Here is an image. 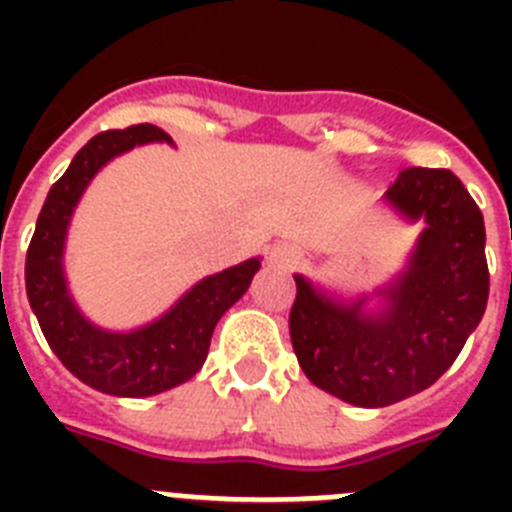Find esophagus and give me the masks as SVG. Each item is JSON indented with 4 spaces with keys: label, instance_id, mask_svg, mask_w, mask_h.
Listing matches in <instances>:
<instances>
[{
    "label": "esophagus",
    "instance_id": "esophagus-1",
    "mask_svg": "<svg viewBox=\"0 0 512 512\" xmlns=\"http://www.w3.org/2000/svg\"><path fill=\"white\" fill-rule=\"evenodd\" d=\"M269 264L277 266V269H292V266L300 261V256H297V251L292 246H287V243H277V246L269 248Z\"/></svg>",
    "mask_w": 512,
    "mask_h": 512
}]
</instances>
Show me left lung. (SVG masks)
Wrapping results in <instances>:
<instances>
[{
	"label": "left lung",
	"mask_w": 512,
	"mask_h": 512,
	"mask_svg": "<svg viewBox=\"0 0 512 512\" xmlns=\"http://www.w3.org/2000/svg\"><path fill=\"white\" fill-rule=\"evenodd\" d=\"M405 223H423L408 266L372 297L330 295L295 274L289 336L315 387L359 408H387L441 377L487 307L485 220L446 169L400 171L384 192Z\"/></svg>",
	"instance_id": "obj_1"
}]
</instances>
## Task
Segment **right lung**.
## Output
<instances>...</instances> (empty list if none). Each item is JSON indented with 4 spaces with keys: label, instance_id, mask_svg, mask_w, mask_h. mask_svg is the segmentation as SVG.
Listing matches in <instances>:
<instances>
[{
    "label": "right lung",
    "instance_id": "obj_1",
    "mask_svg": "<svg viewBox=\"0 0 512 512\" xmlns=\"http://www.w3.org/2000/svg\"><path fill=\"white\" fill-rule=\"evenodd\" d=\"M146 143L174 140L148 122L94 135L45 197L25 261L27 300L53 354L76 379L115 397L158 395L200 372L217 320L261 269L256 256L200 279L161 318L133 330L99 328L79 310L63 269L71 217L102 166Z\"/></svg>",
    "mask_w": 512,
    "mask_h": 512
}]
</instances>
